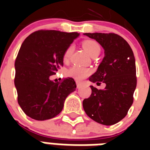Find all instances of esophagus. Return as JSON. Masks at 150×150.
<instances>
[{"mask_svg":"<svg viewBox=\"0 0 150 150\" xmlns=\"http://www.w3.org/2000/svg\"><path fill=\"white\" fill-rule=\"evenodd\" d=\"M83 83L82 82H77V83H76V85H77V88H81L82 86H83Z\"/></svg>","mask_w":150,"mask_h":150,"instance_id":"34e87169","label":"esophagus"}]
</instances>
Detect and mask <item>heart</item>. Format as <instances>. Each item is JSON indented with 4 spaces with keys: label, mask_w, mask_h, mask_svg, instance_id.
<instances>
[{
    "label": "heart",
    "mask_w": 150,
    "mask_h": 150,
    "mask_svg": "<svg viewBox=\"0 0 150 150\" xmlns=\"http://www.w3.org/2000/svg\"><path fill=\"white\" fill-rule=\"evenodd\" d=\"M82 45L87 53L91 57L96 54H99L100 53V46L97 42H96L94 40H84L82 43ZM73 51H74L73 45H70L66 49L65 52L63 54V60L65 62H67L70 59ZM91 73V71L89 68L76 65L71 67L66 72L67 76L75 79L76 80H82L86 77H88Z\"/></svg>",
    "instance_id": "obj_1"
}]
</instances>
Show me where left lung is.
I'll list each match as a JSON object with an SVG mask.
<instances>
[{
  "instance_id": "8db88e82",
  "label": "left lung",
  "mask_w": 150,
  "mask_h": 150,
  "mask_svg": "<svg viewBox=\"0 0 150 150\" xmlns=\"http://www.w3.org/2000/svg\"><path fill=\"white\" fill-rule=\"evenodd\" d=\"M104 49V57L96 72L89 77L92 83L106 84L98 90L91 86L90 97L84 99L85 112L96 122L112 125L125 117L133 102L137 87L135 58L129 43L113 33H85Z\"/></svg>"
}]
</instances>
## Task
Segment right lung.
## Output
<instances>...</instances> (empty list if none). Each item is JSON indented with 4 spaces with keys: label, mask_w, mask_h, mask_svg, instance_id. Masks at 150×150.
<instances>
[{
    "label": "right lung",
    "mask_w": 150,
    "mask_h": 150,
    "mask_svg": "<svg viewBox=\"0 0 150 150\" xmlns=\"http://www.w3.org/2000/svg\"><path fill=\"white\" fill-rule=\"evenodd\" d=\"M77 32L38 30L22 42L15 60L14 84L18 102L28 116L51 119L61 112L66 98L75 91L74 79L54 83L50 77L63 65V54Z\"/></svg>",
    "instance_id": "add662e5"
}]
</instances>
